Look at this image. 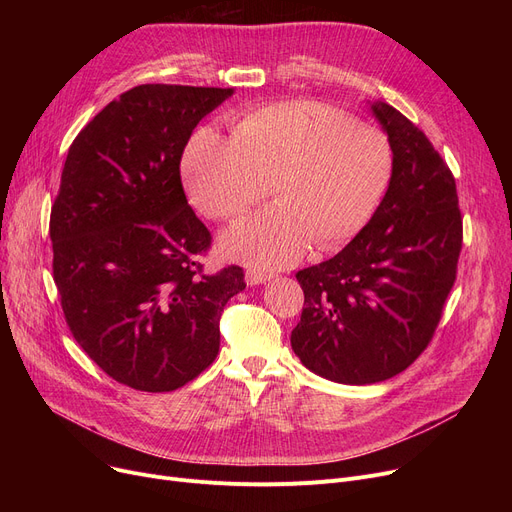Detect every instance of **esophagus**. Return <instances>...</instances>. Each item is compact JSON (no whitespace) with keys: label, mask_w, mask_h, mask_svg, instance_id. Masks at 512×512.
<instances>
[{"label":"esophagus","mask_w":512,"mask_h":512,"mask_svg":"<svg viewBox=\"0 0 512 512\" xmlns=\"http://www.w3.org/2000/svg\"><path fill=\"white\" fill-rule=\"evenodd\" d=\"M245 278H247V284H251V286H257V284H263V282L270 280V278H272V274L261 272V270H247Z\"/></svg>","instance_id":"esophagus-1"}]
</instances>
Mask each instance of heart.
Listing matches in <instances>:
<instances>
[{
	"label": "heart",
	"mask_w": 512,
	"mask_h": 512,
	"mask_svg": "<svg viewBox=\"0 0 512 512\" xmlns=\"http://www.w3.org/2000/svg\"><path fill=\"white\" fill-rule=\"evenodd\" d=\"M184 180L211 218L228 220L270 193L278 203L222 234L226 255L257 267L299 261L311 242L334 251L380 207L394 172L386 134L332 105L286 101L257 107L232 137L205 126L184 151Z\"/></svg>",
	"instance_id": "obj_1"
}]
</instances>
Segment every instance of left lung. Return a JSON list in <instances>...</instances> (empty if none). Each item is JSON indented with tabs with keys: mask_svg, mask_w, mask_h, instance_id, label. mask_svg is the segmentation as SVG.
<instances>
[{
	"mask_svg": "<svg viewBox=\"0 0 512 512\" xmlns=\"http://www.w3.org/2000/svg\"><path fill=\"white\" fill-rule=\"evenodd\" d=\"M394 172L367 226L332 259L305 267L292 351L321 378L375 384L405 371L432 340L463 247L454 176L409 118L375 101Z\"/></svg>",
	"mask_w": 512,
	"mask_h": 512,
	"instance_id": "1",
	"label": "left lung"
}]
</instances>
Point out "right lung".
<instances>
[{"instance_id": "add662e5", "label": "right lung", "mask_w": 512, "mask_h": 512, "mask_svg": "<svg viewBox=\"0 0 512 512\" xmlns=\"http://www.w3.org/2000/svg\"><path fill=\"white\" fill-rule=\"evenodd\" d=\"M234 91L141 85L107 103L68 149L51 207L66 324L112 380L172 392L220 351V317L242 267L205 274L211 234L180 180L195 126Z\"/></svg>"}]
</instances>
